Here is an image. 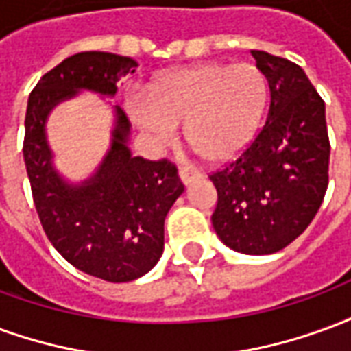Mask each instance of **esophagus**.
I'll list each match as a JSON object with an SVG mask.
<instances>
[{
  "label": "esophagus",
  "mask_w": 351,
  "mask_h": 351,
  "mask_svg": "<svg viewBox=\"0 0 351 351\" xmlns=\"http://www.w3.org/2000/svg\"><path fill=\"white\" fill-rule=\"evenodd\" d=\"M178 176H180V182H182L184 186H190L191 182H195V180L201 178V175H197V173H191V171H188V169H180V171H178Z\"/></svg>",
  "instance_id": "obj_1"
}]
</instances>
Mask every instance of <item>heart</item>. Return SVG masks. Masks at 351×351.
I'll use <instances>...</instances> for the list:
<instances>
[{"label": "heart", "instance_id": "1", "mask_svg": "<svg viewBox=\"0 0 351 351\" xmlns=\"http://www.w3.org/2000/svg\"><path fill=\"white\" fill-rule=\"evenodd\" d=\"M269 101L265 75L252 64H199L169 71L145 95L128 103V116L154 145L184 135L213 165L229 163L254 143Z\"/></svg>", "mask_w": 351, "mask_h": 351}]
</instances>
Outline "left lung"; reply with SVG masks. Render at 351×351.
<instances>
[{"label": "left lung", "instance_id": "left-lung-1", "mask_svg": "<svg viewBox=\"0 0 351 351\" xmlns=\"http://www.w3.org/2000/svg\"><path fill=\"white\" fill-rule=\"evenodd\" d=\"M271 90L263 130L231 165L214 173L213 226L231 250L267 256L293 243L324 201L329 182L325 103L289 60L252 50Z\"/></svg>", "mask_w": 351, "mask_h": 351}]
</instances>
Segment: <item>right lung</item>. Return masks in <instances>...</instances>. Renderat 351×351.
Masks as SVG:
<instances>
[{"mask_svg":"<svg viewBox=\"0 0 351 351\" xmlns=\"http://www.w3.org/2000/svg\"><path fill=\"white\" fill-rule=\"evenodd\" d=\"M137 67L133 58L80 52L47 73L27 99L24 161L43 229L73 267L107 282H131L152 271L163 254L165 216L184 186L173 163L131 154V123L118 105L107 103L108 150L79 182L56 167L47 123L58 105L80 92L114 97L120 79Z\"/></svg>","mask_w":351,"mask_h":351,"instance_id":"obj_1","label":"right lung"}]
</instances>
